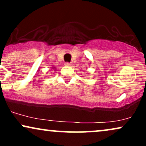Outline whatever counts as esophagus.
Segmentation results:
<instances>
[{"instance_id":"esophagus-1","label":"esophagus","mask_w":146,"mask_h":146,"mask_svg":"<svg viewBox=\"0 0 146 146\" xmlns=\"http://www.w3.org/2000/svg\"><path fill=\"white\" fill-rule=\"evenodd\" d=\"M65 66H71V63L66 62V63H65Z\"/></svg>"}]
</instances>
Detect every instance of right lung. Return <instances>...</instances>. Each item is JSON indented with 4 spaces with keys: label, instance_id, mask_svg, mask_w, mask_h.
<instances>
[{
    "label": "right lung",
    "instance_id": "right-lung-1",
    "mask_svg": "<svg viewBox=\"0 0 146 146\" xmlns=\"http://www.w3.org/2000/svg\"><path fill=\"white\" fill-rule=\"evenodd\" d=\"M51 68H52V69H53V70H54V71H57V70H56L57 68H56V67H52Z\"/></svg>",
    "mask_w": 146,
    "mask_h": 146
}]
</instances>
